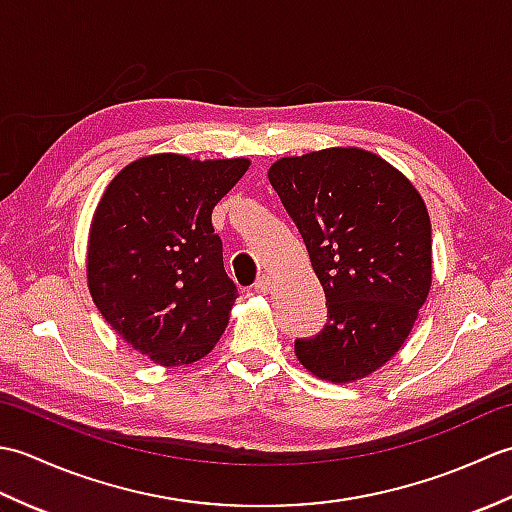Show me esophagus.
<instances>
[{"label": "esophagus", "instance_id": "34e87169", "mask_svg": "<svg viewBox=\"0 0 512 512\" xmlns=\"http://www.w3.org/2000/svg\"><path fill=\"white\" fill-rule=\"evenodd\" d=\"M255 290L262 292V295H266V292L273 290V277H268V275L259 277V279L255 281Z\"/></svg>", "mask_w": 512, "mask_h": 512}]
</instances>
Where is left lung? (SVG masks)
<instances>
[{
    "mask_svg": "<svg viewBox=\"0 0 512 512\" xmlns=\"http://www.w3.org/2000/svg\"><path fill=\"white\" fill-rule=\"evenodd\" d=\"M268 180L306 242L328 323L297 339L321 380L354 383L394 356L431 290V220L418 189L358 147L279 158Z\"/></svg>",
    "mask_w": 512,
    "mask_h": 512,
    "instance_id": "obj_1",
    "label": "left lung"
}]
</instances>
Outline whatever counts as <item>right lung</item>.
Listing matches in <instances>:
<instances>
[{
	"instance_id": "add662e5",
	"label": "right lung",
	"mask_w": 512,
	"mask_h": 512,
	"mask_svg": "<svg viewBox=\"0 0 512 512\" xmlns=\"http://www.w3.org/2000/svg\"><path fill=\"white\" fill-rule=\"evenodd\" d=\"M250 160L154 154L107 184L88 239V288L103 319L165 367L200 361L224 334L237 288L211 213Z\"/></svg>"
}]
</instances>
